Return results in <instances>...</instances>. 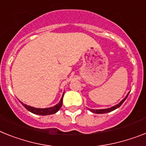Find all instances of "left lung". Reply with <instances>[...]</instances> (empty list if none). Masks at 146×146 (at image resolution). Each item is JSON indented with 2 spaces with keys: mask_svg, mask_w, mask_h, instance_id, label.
<instances>
[{
  "mask_svg": "<svg viewBox=\"0 0 146 146\" xmlns=\"http://www.w3.org/2000/svg\"><path fill=\"white\" fill-rule=\"evenodd\" d=\"M128 94H129V93L128 94V95L125 96V98L124 100H122V101L119 102V103L118 104V105H115V106H113V107L111 108H107V109H101V110H94V109H88L89 111H90L91 112L93 113H108V112H111V111H113V110H115V109L118 108L119 107H120L121 105H122V104L124 102L125 100H126V98L128 97Z\"/></svg>",
  "mask_w": 146,
  "mask_h": 146,
  "instance_id": "obj_1",
  "label": "left lung"
}]
</instances>
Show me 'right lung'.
Listing matches in <instances>:
<instances>
[{"label":"right lung","instance_id":"obj_1","mask_svg":"<svg viewBox=\"0 0 146 146\" xmlns=\"http://www.w3.org/2000/svg\"><path fill=\"white\" fill-rule=\"evenodd\" d=\"M63 96H62V99L60 100V102H58V104H57L56 105L53 106V107L48 108H35L31 107V106H28V105H25V104L22 103L21 102H20L23 105L24 108H25L27 110H28L30 112L33 113L35 114H38V115H42V116H46V115H50L53 114V113H56L57 111H59V109L61 108L62 105V102H63Z\"/></svg>","mask_w":146,"mask_h":146}]
</instances>
